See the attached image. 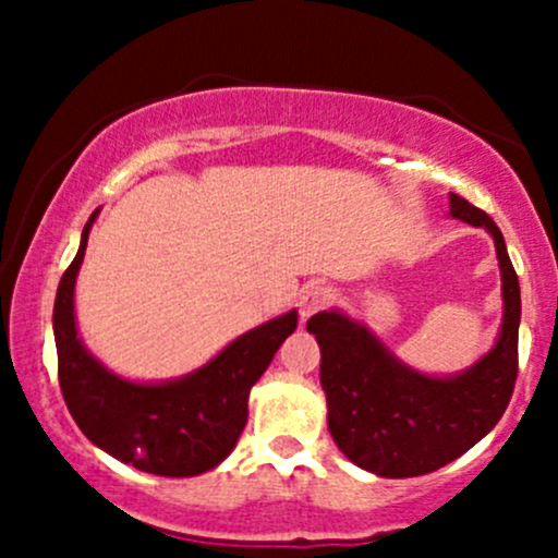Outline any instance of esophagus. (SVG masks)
I'll use <instances>...</instances> for the list:
<instances>
[{"mask_svg":"<svg viewBox=\"0 0 558 558\" xmlns=\"http://www.w3.org/2000/svg\"><path fill=\"white\" fill-rule=\"evenodd\" d=\"M332 301V291L328 286H310L306 288L304 293H301V299H299V315H301V323H304V319H310L312 315H315V312H319V310H325V306H328Z\"/></svg>","mask_w":558,"mask_h":558,"instance_id":"1","label":"esophagus"}]
</instances>
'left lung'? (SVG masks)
Instances as JSON below:
<instances>
[{
    "instance_id": "1",
    "label": "left lung",
    "mask_w": 558,
    "mask_h": 558,
    "mask_svg": "<svg viewBox=\"0 0 558 558\" xmlns=\"http://www.w3.org/2000/svg\"><path fill=\"white\" fill-rule=\"evenodd\" d=\"M451 217L488 230L501 267V332L470 369L422 375L396 360L367 325L341 312H317L306 323L323 351L319 383L332 440L356 466L380 477L427 475L459 459L496 427L514 390L520 280L501 230L483 209L451 194Z\"/></svg>"
}]
</instances>
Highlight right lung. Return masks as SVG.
<instances>
[{
	"mask_svg": "<svg viewBox=\"0 0 558 558\" xmlns=\"http://www.w3.org/2000/svg\"><path fill=\"white\" fill-rule=\"evenodd\" d=\"M96 215L99 209L88 217L78 254L54 299L57 375L70 414L94 446L141 472L194 477L215 470L246 425L248 390L296 330V310L243 332L213 362L178 380L131 383L118 377L88 354L75 328V275Z\"/></svg>",
	"mask_w": 558,
	"mask_h": 558,
	"instance_id": "right-lung-1",
	"label": "right lung"
}]
</instances>
